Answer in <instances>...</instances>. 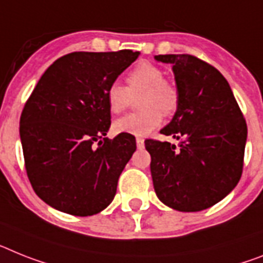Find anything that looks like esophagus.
Listing matches in <instances>:
<instances>
[{
	"label": "esophagus",
	"mask_w": 263,
	"mask_h": 263,
	"mask_svg": "<svg viewBox=\"0 0 263 263\" xmlns=\"http://www.w3.org/2000/svg\"><path fill=\"white\" fill-rule=\"evenodd\" d=\"M136 145H138V148H139V149L144 148V139L136 138Z\"/></svg>",
	"instance_id": "1"
}]
</instances>
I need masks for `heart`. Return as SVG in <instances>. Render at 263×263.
Segmentation results:
<instances>
[{"mask_svg": "<svg viewBox=\"0 0 263 263\" xmlns=\"http://www.w3.org/2000/svg\"><path fill=\"white\" fill-rule=\"evenodd\" d=\"M139 98L142 111L129 114L115 121V131L134 136L148 135L163 121V114L173 115L179 104V93L173 83L164 79V72L148 61L139 63L127 76V87L112 83L105 98L114 114H120Z\"/></svg>", "mask_w": 263, "mask_h": 263, "instance_id": "b5f03b06", "label": "heart"}]
</instances>
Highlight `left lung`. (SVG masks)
I'll use <instances>...</instances> for the list:
<instances>
[{"label":"left lung","instance_id":"8db88e82","mask_svg":"<svg viewBox=\"0 0 263 263\" xmlns=\"http://www.w3.org/2000/svg\"><path fill=\"white\" fill-rule=\"evenodd\" d=\"M171 64L179 93L173 120L160 134L179 144L147 139L154 189L165 206L194 213L214 206L242 175L248 125L219 70L190 54H159Z\"/></svg>","mask_w":263,"mask_h":263}]
</instances>
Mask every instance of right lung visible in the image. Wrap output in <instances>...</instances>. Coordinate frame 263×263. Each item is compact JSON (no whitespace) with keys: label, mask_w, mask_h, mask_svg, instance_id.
<instances>
[{"label":"right lung","mask_w":263,"mask_h":263,"mask_svg":"<svg viewBox=\"0 0 263 263\" xmlns=\"http://www.w3.org/2000/svg\"><path fill=\"white\" fill-rule=\"evenodd\" d=\"M138 57L132 50L69 53L44 72L26 101L20 119L26 174L53 209L88 217L114 200L136 142L128 134L105 138V92Z\"/></svg>","instance_id":"obj_1"}]
</instances>
